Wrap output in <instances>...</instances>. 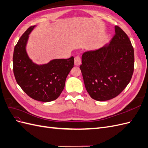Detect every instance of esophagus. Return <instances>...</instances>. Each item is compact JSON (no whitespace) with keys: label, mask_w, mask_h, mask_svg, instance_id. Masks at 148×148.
<instances>
[{"label":"esophagus","mask_w":148,"mask_h":148,"mask_svg":"<svg viewBox=\"0 0 148 148\" xmlns=\"http://www.w3.org/2000/svg\"><path fill=\"white\" fill-rule=\"evenodd\" d=\"M75 65L76 66H79L80 64H81V59L79 57H76L75 58Z\"/></svg>","instance_id":"esophagus-1"}]
</instances>
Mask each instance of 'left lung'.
<instances>
[{
	"instance_id": "1",
	"label": "left lung",
	"mask_w": 148,
	"mask_h": 148,
	"mask_svg": "<svg viewBox=\"0 0 148 148\" xmlns=\"http://www.w3.org/2000/svg\"><path fill=\"white\" fill-rule=\"evenodd\" d=\"M109 44L83 53L80 65L85 88L98 101L117 96L132 79L134 49L127 34L117 26Z\"/></svg>"
}]
</instances>
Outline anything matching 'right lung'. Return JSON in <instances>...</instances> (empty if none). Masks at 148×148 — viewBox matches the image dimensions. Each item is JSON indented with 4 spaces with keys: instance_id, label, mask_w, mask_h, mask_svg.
Segmentation results:
<instances>
[{
    "instance_id": "1",
    "label": "right lung",
    "mask_w": 148,
    "mask_h": 148,
    "mask_svg": "<svg viewBox=\"0 0 148 148\" xmlns=\"http://www.w3.org/2000/svg\"><path fill=\"white\" fill-rule=\"evenodd\" d=\"M35 27L26 30L14 48L13 73L18 84L28 96L36 101L51 102L63 91L66 78L73 67L74 58L55 59L44 64L34 63L26 52V45Z\"/></svg>"
}]
</instances>
